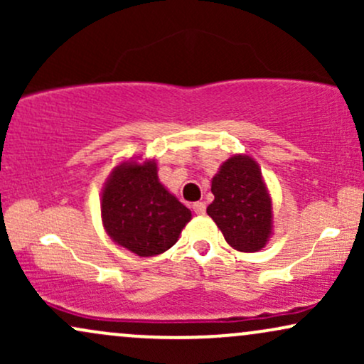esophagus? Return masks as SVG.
I'll use <instances>...</instances> for the list:
<instances>
[{
    "instance_id": "esophagus-1",
    "label": "esophagus",
    "mask_w": 364,
    "mask_h": 364,
    "mask_svg": "<svg viewBox=\"0 0 364 364\" xmlns=\"http://www.w3.org/2000/svg\"><path fill=\"white\" fill-rule=\"evenodd\" d=\"M205 210H207L205 202H195L193 203V212L196 215H203L205 214Z\"/></svg>"
}]
</instances>
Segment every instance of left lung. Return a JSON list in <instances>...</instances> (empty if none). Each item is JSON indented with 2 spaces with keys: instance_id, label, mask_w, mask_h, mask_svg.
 I'll return each instance as SVG.
<instances>
[{
  "instance_id": "left-lung-1",
  "label": "left lung",
  "mask_w": 364,
  "mask_h": 364,
  "mask_svg": "<svg viewBox=\"0 0 364 364\" xmlns=\"http://www.w3.org/2000/svg\"><path fill=\"white\" fill-rule=\"evenodd\" d=\"M214 202L207 214L219 225L229 245L240 252H258L272 228V203L257 162L235 156L212 179Z\"/></svg>"
}]
</instances>
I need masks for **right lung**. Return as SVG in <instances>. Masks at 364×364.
Here are the masks:
<instances>
[{"instance_id": "1", "label": "right lung", "mask_w": 364, "mask_h": 364, "mask_svg": "<svg viewBox=\"0 0 364 364\" xmlns=\"http://www.w3.org/2000/svg\"><path fill=\"white\" fill-rule=\"evenodd\" d=\"M101 210L107 235L139 257L169 250L191 219V212L159 183L156 162L121 164L112 171Z\"/></svg>"}]
</instances>
